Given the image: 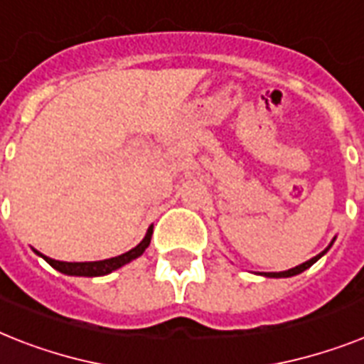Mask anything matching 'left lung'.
Returning <instances> with one entry per match:
<instances>
[{
    "label": "left lung",
    "instance_id": "obj_1",
    "mask_svg": "<svg viewBox=\"0 0 364 364\" xmlns=\"http://www.w3.org/2000/svg\"><path fill=\"white\" fill-rule=\"evenodd\" d=\"M334 240H336V238H333V242L328 243L327 247L323 249L321 253L316 255V257H311L310 260H306V262H302V264L294 266V268H289V270H283V272H257V274H259V276H264V277H293V276H299V274H302V272H304V270H308V268H310L311 264H316L317 260L321 259L323 255L327 253L328 249L333 247Z\"/></svg>",
    "mask_w": 364,
    "mask_h": 364
}]
</instances>
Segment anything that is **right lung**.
Wrapping results in <instances>:
<instances>
[{
	"label": "right lung",
	"instance_id": "obj_1",
	"mask_svg": "<svg viewBox=\"0 0 364 364\" xmlns=\"http://www.w3.org/2000/svg\"><path fill=\"white\" fill-rule=\"evenodd\" d=\"M151 236H153V227L147 228L145 238L137 243L134 249L119 255V257H111V259H105V260H94V262H64V260H54L50 259V257H47V255L39 253L37 249H33V253L39 255L41 259H45L48 264L53 266L54 270L62 272V274H65V276L98 277V276H107V274L119 270L121 266L128 264V262H132V260L137 259V257H141V255L145 253V249L149 247V243H151Z\"/></svg>",
	"mask_w": 364,
	"mask_h": 364
}]
</instances>
